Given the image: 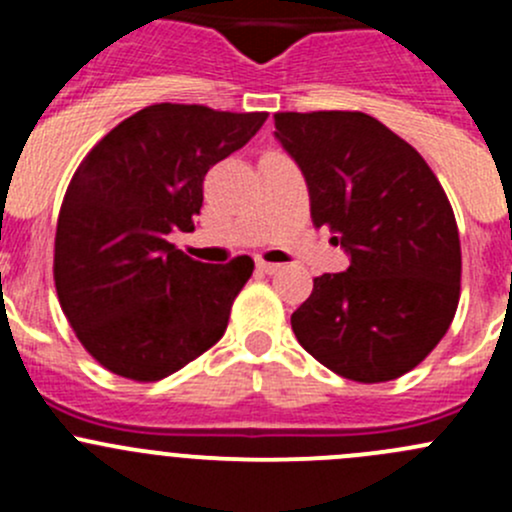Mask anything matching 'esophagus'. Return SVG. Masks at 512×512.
<instances>
[{"label":"esophagus","mask_w":512,"mask_h":512,"mask_svg":"<svg viewBox=\"0 0 512 512\" xmlns=\"http://www.w3.org/2000/svg\"><path fill=\"white\" fill-rule=\"evenodd\" d=\"M257 270L265 272V275H275V272H280V265H275V262H267V260H262V257H257Z\"/></svg>","instance_id":"1"}]
</instances>
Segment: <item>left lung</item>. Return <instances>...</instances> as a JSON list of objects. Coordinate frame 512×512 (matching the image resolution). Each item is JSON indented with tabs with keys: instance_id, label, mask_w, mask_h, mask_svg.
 <instances>
[{
	"instance_id": "obj_1",
	"label": "left lung",
	"mask_w": 512,
	"mask_h": 512,
	"mask_svg": "<svg viewBox=\"0 0 512 512\" xmlns=\"http://www.w3.org/2000/svg\"><path fill=\"white\" fill-rule=\"evenodd\" d=\"M275 136L352 265L314 277L292 314L297 342L344 379L404 376L436 349L461 299L456 215L414 146L361 111L275 113Z\"/></svg>"
}]
</instances>
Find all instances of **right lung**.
<instances>
[{
	"label": "right lung",
	"mask_w": 512,
	"mask_h": 512,
	"mask_svg": "<svg viewBox=\"0 0 512 512\" xmlns=\"http://www.w3.org/2000/svg\"><path fill=\"white\" fill-rule=\"evenodd\" d=\"M267 121L198 103H153L86 153L59 210L54 285L79 342L103 369L158 381L208 352L255 262L205 265L168 235L193 232L203 180Z\"/></svg>",
	"instance_id": "right-lung-1"
}]
</instances>
